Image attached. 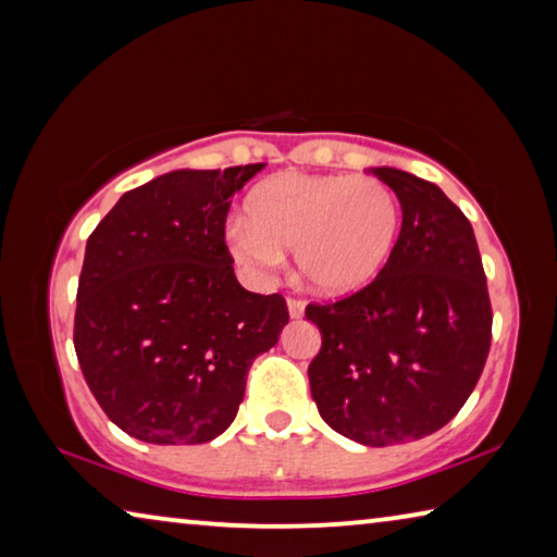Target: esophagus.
I'll return each mask as SVG.
<instances>
[{"instance_id": "1", "label": "esophagus", "mask_w": 557, "mask_h": 557, "mask_svg": "<svg viewBox=\"0 0 557 557\" xmlns=\"http://www.w3.org/2000/svg\"><path fill=\"white\" fill-rule=\"evenodd\" d=\"M287 309H289V317H292V319H299L301 314H305V301L289 297V299H287Z\"/></svg>"}]
</instances>
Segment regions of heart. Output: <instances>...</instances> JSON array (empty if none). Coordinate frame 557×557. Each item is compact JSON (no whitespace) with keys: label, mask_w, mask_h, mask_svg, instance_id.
<instances>
[{"label":"heart","mask_w":557,"mask_h":557,"mask_svg":"<svg viewBox=\"0 0 557 557\" xmlns=\"http://www.w3.org/2000/svg\"><path fill=\"white\" fill-rule=\"evenodd\" d=\"M245 223H231L235 260L270 272L295 250L299 275L319 295L346 297L388 265L403 233V209L388 184L351 174H277L245 199Z\"/></svg>","instance_id":"heart-1"}]
</instances>
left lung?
I'll use <instances>...</instances> for the list:
<instances>
[{
	"label": "left lung",
	"mask_w": 557,
	"mask_h": 557,
	"mask_svg": "<svg viewBox=\"0 0 557 557\" xmlns=\"http://www.w3.org/2000/svg\"><path fill=\"white\" fill-rule=\"evenodd\" d=\"M373 174L403 209L393 258L369 287L305 314L322 332L309 363L329 428L366 447L422 440L461 410L492 346V301L474 231L442 188L400 169Z\"/></svg>",
	"instance_id": "left-lung-1"
}]
</instances>
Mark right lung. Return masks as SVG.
Masks as SVG:
<instances>
[{
	"label": "right lung",
	"mask_w": 557,
	"mask_h": 557,
	"mask_svg": "<svg viewBox=\"0 0 557 557\" xmlns=\"http://www.w3.org/2000/svg\"><path fill=\"white\" fill-rule=\"evenodd\" d=\"M262 164L178 169L127 191L90 233L73 346L108 418L152 445H203L238 412L252 361L289 322L225 245L231 196Z\"/></svg>",
	"instance_id": "1"
}]
</instances>
